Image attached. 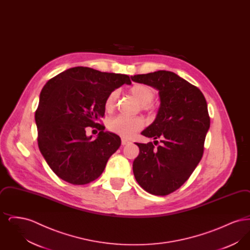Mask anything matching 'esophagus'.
I'll return each mask as SVG.
<instances>
[{
    "label": "esophagus",
    "instance_id": "34e87169",
    "mask_svg": "<svg viewBox=\"0 0 250 250\" xmlns=\"http://www.w3.org/2000/svg\"><path fill=\"white\" fill-rule=\"evenodd\" d=\"M128 143H130L129 141H127V140H125V139H122V145H126V144H128Z\"/></svg>",
    "mask_w": 250,
    "mask_h": 250
}]
</instances>
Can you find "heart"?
Returning <instances> with one entry per match:
<instances>
[{"instance_id":"1","label":"heart","mask_w":250,"mask_h":250,"mask_svg":"<svg viewBox=\"0 0 250 250\" xmlns=\"http://www.w3.org/2000/svg\"><path fill=\"white\" fill-rule=\"evenodd\" d=\"M130 94L141 104L144 110H152L154 107L151 102L155 97L154 90L145 84H135L130 88ZM119 93L117 90L112 91L107 95L105 100V108L107 111H111L116 106ZM144 126V121L141 117L129 118L125 116H116L109 120L107 123L108 129L122 137L130 138L136 132L141 130Z\"/></svg>"}]
</instances>
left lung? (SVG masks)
<instances>
[{
    "label": "left lung",
    "instance_id": "left-lung-1",
    "mask_svg": "<svg viewBox=\"0 0 250 250\" xmlns=\"http://www.w3.org/2000/svg\"><path fill=\"white\" fill-rule=\"evenodd\" d=\"M135 83L158 90L160 106L153 124L142 135L160 139L136 143L140 154L133 162L134 176L143 189L156 196L177 190L190 177L203 155L210 127L204 95L175 73L159 70L131 76Z\"/></svg>",
    "mask_w": 250,
    "mask_h": 250
}]
</instances>
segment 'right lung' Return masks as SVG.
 <instances>
[{
    "instance_id": "right-lung-1",
    "label": "right lung",
    "mask_w": 250,
    "mask_h": 250,
    "mask_svg": "<svg viewBox=\"0 0 250 250\" xmlns=\"http://www.w3.org/2000/svg\"><path fill=\"white\" fill-rule=\"evenodd\" d=\"M125 83H131L127 75L77 66L43 87L35 115L38 147L62 180L78 186L95 181L118 150L119 136L97 121L104 117L107 95ZM89 126L100 130L94 141L85 136Z\"/></svg>"
}]
</instances>
